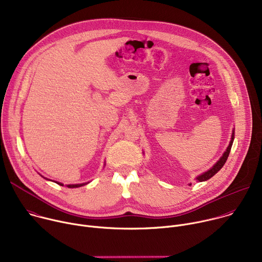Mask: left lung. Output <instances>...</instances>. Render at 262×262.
<instances>
[{
	"label": "left lung",
	"mask_w": 262,
	"mask_h": 262,
	"mask_svg": "<svg viewBox=\"0 0 262 262\" xmlns=\"http://www.w3.org/2000/svg\"><path fill=\"white\" fill-rule=\"evenodd\" d=\"M233 134H234V133H233ZM233 134H232V137H231V141H230V143H229V145H228V147H227V149H226V151L224 152L223 157L217 161V163H216L211 169H209L207 172H205V173L199 175V176L197 177V180H198V181H205V180L211 178L215 173H217V172L222 169V167H223L224 165H225V163H226V161H227V159H228V157H229V154H230V150H231V147H232V143H233V139H234V135H233ZM190 185H191V184H190Z\"/></svg>",
	"instance_id": "left-lung-1"
}]
</instances>
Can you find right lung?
I'll use <instances>...</instances> for the list:
<instances>
[{
    "label": "right lung",
    "mask_w": 262,
    "mask_h": 262,
    "mask_svg": "<svg viewBox=\"0 0 262 262\" xmlns=\"http://www.w3.org/2000/svg\"><path fill=\"white\" fill-rule=\"evenodd\" d=\"M58 184H60V185H63L62 183H60V182H57ZM86 183H81V184H68L67 185V188H80V186H83V185H85Z\"/></svg>",
    "instance_id": "obj_1"
}]
</instances>
